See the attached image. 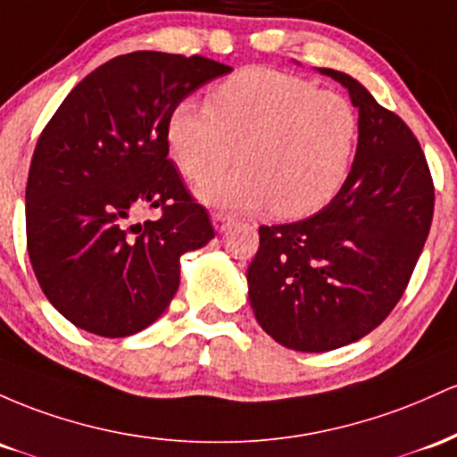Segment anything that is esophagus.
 Masks as SVG:
<instances>
[{
  "mask_svg": "<svg viewBox=\"0 0 457 457\" xmlns=\"http://www.w3.org/2000/svg\"><path fill=\"white\" fill-rule=\"evenodd\" d=\"M212 222H213V228L218 230V233H224V230L230 227V222H233V218L227 213H213Z\"/></svg>",
  "mask_w": 457,
  "mask_h": 457,
  "instance_id": "esophagus-1",
  "label": "esophagus"
}]
</instances>
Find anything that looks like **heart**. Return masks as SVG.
<instances>
[{
	"label": "heart",
	"mask_w": 457,
	"mask_h": 457,
	"mask_svg": "<svg viewBox=\"0 0 457 457\" xmlns=\"http://www.w3.org/2000/svg\"><path fill=\"white\" fill-rule=\"evenodd\" d=\"M361 136L358 112L339 92L304 77L253 66L218 86L212 105L181 101L168 120L170 153L189 181L232 161L237 171L196 187L230 212L268 209L300 220L324 209L350 177Z\"/></svg>",
	"instance_id": "obj_1"
}]
</instances>
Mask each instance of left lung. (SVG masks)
<instances>
[{"label":"left lung","instance_id":"8db88e82","mask_svg":"<svg viewBox=\"0 0 457 457\" xmlns=\"http://www.w3.org/2000/svg\"><path fill=\"white\" fill-rule=\"evenodd\" d=\"M350 92L361 136L350 177L321 212L259 228L248 300L256 321L295 352H330L380 326L403 295L434 213L428 162L406 122L365 86L315 69Z\"/></svg>","mask_w":457,"mask_h":457}]
</instances>
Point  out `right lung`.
I'll list each match as a JSON object with an SVG mask.
<instances>
[{
	"label": "right lung",
	"mask_w": 457,
	"mask_h": 457,
	"mask_svg": "<svg viewBox=\"0 0 457 457\" xmlns=\"http://www.w3.org/2000/svg\"><path fill=\"white\" fill-rule=\"evenodd\" d=\"M230 71L201 55H118L84 77L40 133L25 189L28 254L71 324L107 339L145 330L177 294L181 256L213 239L168 160V120ZM142 206H162V218L133 225Z\"/></svg>",
	"instance_id": "add662e5"
}]
</instances>
